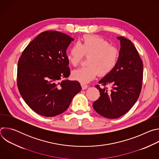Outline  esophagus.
I'll return each instance as SVG.
<instances>
[{
  "mask_svg": "<svg viewBox=\"0 0 159 159\" xmlns=\"http://www.w3.org/2000/svg\"><path fill=\"white\" fill-rule=\"evenodd\" d=\"M81 87H82V89L83 90L87 89V87H88V86H87V85H85V84H81Z\"/></svg>",
  "mask_w": 159,
  "mask_h": 159,
  "instance_id": "obj_1",
  "label": "esophagus"
}]
</instances>
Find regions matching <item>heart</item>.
<instances>
[{"label":"heart","instance_id":"obj_1","mask_svg":"<svg viewBox=\"0 0 159 159\" xmlns=\"http://www.w3.org/2000/svg\"><path fill=\"white\" fill-rule=\"evenodd\" d=\"M84 55L90 56L87 61L89 66L74 70L72 77L75 80L87 84L95 79L98 73L105 75L114 69L118 61L119 52L104 38L97 35H85L71 47L66 58L72 65L77 66Z\"/></svg>","mask_w":159,"mask_h":159}]
</instances>
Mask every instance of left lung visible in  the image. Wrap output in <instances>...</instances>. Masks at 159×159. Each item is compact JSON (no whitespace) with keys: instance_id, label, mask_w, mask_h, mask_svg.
Returning <instances> with one entry per match:
<instances>
[{"instance_id":"1","label":"left lung","mask_w":159,"mask_h":159,"mask_svg":"<svg viewBox=\"0 0 159 159\" xmlns=\"http://www.w3.org/2000/svg\"><path fill=\"white\" fill-rule=\"evenodd\" d=\"M117 39L121 47L118 63L99 82L111 88L108 90L96 85L101 96L93 105L99 115L108 119L118 118L126 113L137 102L142 85L143 63L137 49L130 40L123 36Z\"/></svg>"}]
</instances>
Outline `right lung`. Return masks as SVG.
<instances>
[{"label":"right lung","mask_w":159,"mask_h":159,"mask_svg":"<svg viewBox=\"0 0 159 159\" xmlns=\"http://www.w3.org/2000/svg\"><path fill=\"white\" fill-rule=\"evenodd\" d=\"M74 40L58 31L43 32L28 45L19 60V93L38 115L53 117L61 114L82 89L78 81L67 79L70 72L66 49Z\"/></svg>","instance_id":"add662e5"}]
</instances>
